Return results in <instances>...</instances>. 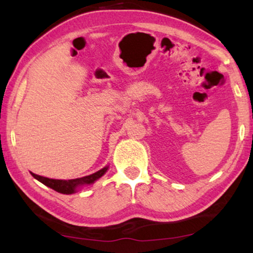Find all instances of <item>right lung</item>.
<instances>
[{"label":"right lung","mask_w":253,"mask_h":253,"mask_svg":"<svg viewBox=\"0 0 253 253\" xmlns=\"http://www.w3.org/2000/svg\"><path fill=\"white\" fill-rule=\"evenodd\" d=\"M108 167L102 168L101 170L94 172V174L85 176V177L82 178H76V179H68V181H63V179H53V178H48V177H43V176H39L31 172L34 178H37L38 181L42 183V184L49 186L50 189L55 190V191L60 192V193H65V195H69V193H74L76 191V188L78 186L84 185V184H91V183L95 182L96 179L101 177V176L105 174L107 171Z\"/></svg>","instance_id":"add662e5"}]
</instances>
